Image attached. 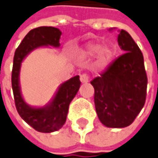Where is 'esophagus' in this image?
<instances>
[{
	"label": "esophagus",
	"instance_id": "1",
	"mask_svg": "<svg viewBox=\"0 0 158 158\" xmlns=\"http://www.w3.org/2000/svg\"><path fill=\"white\" fill-rule=\"evenodd\" d=\"M79 79H80V81L82 82V83H87V82H89V76L88 75V74H82V75H80V77H79Z\"/></svg>",
	"mask_w": 158,
	"mask_h": 158
}]
</instances>
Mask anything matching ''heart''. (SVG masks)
Instances as JSON below:
<instances>
[{"label": "heart", "instance_id": "heart-1", "mask_svg": "<svg viewBox=\"0 0 158 158\" xmlns=\"http://www.w3.org/2000/svg\"><path fill=\"white\" fill-rule=\"evenodd\" d=\"M99 48H100L99 45H98V44H92V45H90L89 47L88 52L92 55V54L97 53L98 51V50H99ZM111 55H112V52H111L110 49H108V47L102 48L101 50H99V52H98V62H99V64H106L108 60H110Z\"/></svg>", "mask_w": 158, "mask_h": 158}]
</instances>
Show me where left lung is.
<instances>
[{
  "label": "left lung",
  "instance_id": "obj_1",
  "mask_svg": "<svg viewBox=\"0 0 158 158\" xmlns=\"http://www.w3.org/2000/svg\"><path fill=\"white\" fill-rule=\"evenodd\" d=\"M118 42L125 53L90 82L99 120L114 128L133 123L145 105L148 87L144 57L132 37L121 30Z\"/></svg>",
  "mask_w": 158,
  "mask_h": 158
}]
</instances>
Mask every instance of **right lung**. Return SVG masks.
Segmentation results:
<instances>
[{
  "instance_id": "obj_1",
  "label": "right lung",
  "mask_w": 158,
  "mask_h": 158,
  "mask_svg": "<svg viewBox=\"0 0 158 158\" xmlns=\"http://www.w3.org/2000/svg\"><path fill=\"white\" fill-rule=\"evenodd\" d=\"M61 31L54 27H38L29 31L15 50L11 71V87L15 107L22 119L35 130L50 133L62 127L66 122L69 106L80 87L79 76L64 82L48 107L35 108L29 107L23 100L19 86V73L23 59L38 47L60 46Z\"/></svg>"
}]
</instances>
